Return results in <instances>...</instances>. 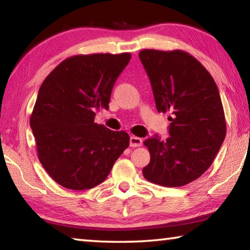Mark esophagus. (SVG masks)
Masks as SVG:
<instances>
[{
	"label": "esophagus",
	"instance_id": "34e87169",
	"mask_svg": "<svg viewBox=\"0 0 250 250\" xmlns=\"http://www.w3.org/2000/svg\"><path fill=\"white\" fill-rule=\"evenodd\" d=\"M142 146V139L141 138H138V137H132L130 138V146L132 147H138V146Z\"/></svg>",
	"mask_w": 250,
	"mask_h": 250
}]
</instances>
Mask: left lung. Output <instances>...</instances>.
<instances>
[{"label": "left lung", "instance_id": "8db88e82", "mask_svg": "<svg viewBox=\"0 0 250 250\" xmlns=\"http://www.w3.org/2000/svg\"><path fill=\"white\" fill-rule=\"evenodd\" d=\"M139 57L149 76L159 112H171L170 137L146 139L150 163L143 176L152 183L177 188L207 171L226 135L218 88L196 58L183 50L143 49Z\"/></svg>", "mask_w": 250, "mask_h": 250}]
</instances>
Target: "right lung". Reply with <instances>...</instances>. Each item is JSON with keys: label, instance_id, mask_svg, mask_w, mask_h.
Here are the masks:
<instances>
[{"label": "right lung", "instance_id": "1", "mask_svg": "<svg viewBox=\"0 0 250 250\" xmlns=\"http://www.w3.org/2000/svg\"><path fill=\"white\" fill-rule=\"evenodd\" d=\"M130 59L129 53L76 55L42 83L29 125L40 162L59 185L95 188L129 146V134L96 124L95 111L109 108L113 84Z\"/></svg>", "mask_w": 250, "mask_h": 250}]
</instances>
